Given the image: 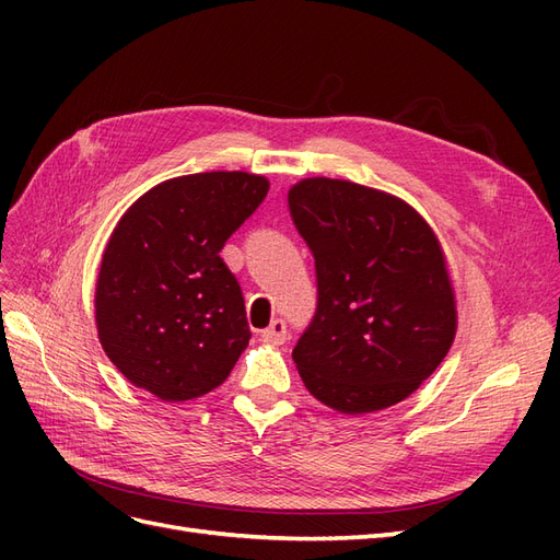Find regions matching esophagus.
I'll return each instance as SVG.
<instances>
[{
	"mask_svg": "<svg viewBox=\"0 0 560 560\" xmlns=\"http://www.w3.org/2000/svg\"><path fill=\"white\" fill-rule=\"evenodd\" d=\"M261 341L270 346H282L287 341V322L284 319L270 322V327L261 331Z\"/></svg>",
	"mask_w": 560,
	"mask_h": 560,
	"instance_id": "obj_1",
	"label": "esophagus"
}]
</instances>
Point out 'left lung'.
Returning a JSON list of instances; mask_svg holds the SVG:
<instances>
[{"label":"left lung","mask_w":560,"mask_h":560,"mask_svg":"<svg viewBox=\"0 0 560 560\" xmlns=\"http://www.w3.org/2000/svg\"><path fill=\"white\" fill-rule=\"evenodd\" d=\"M287 200L317 278L315 315L292 352L303 385L350 416L406 399L455 338L436 235L404 200L346 179H301Z\"/></svg>","instance_id":"obj_1"}]
</instances>
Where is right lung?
<instances>
[{
    "instance_id": "obj_1",
    "label": "right lung",
    "mask_w": 560,
    "mask_h": 560,
    "mask_svg": "<svg viewBox=\"0 0 560 560\" xmlns=\"http://www.w3.org/2000/svg\"><path fill=\"white\" fill-rule=\"evenodd\" d=\"M268 179L196 173L132 202L103 254L97 336L114 366L163 401L222 385L249 343L245 299L219 257L257 210Z\"/></svg>"
}]
</instances>
